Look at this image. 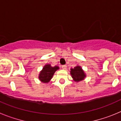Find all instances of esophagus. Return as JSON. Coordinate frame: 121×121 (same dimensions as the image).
I'll return each mask as SVG.
<instances>
[{"label":"esophagus","mask_w":121,"mask_h":121,"mask_svg":"<svg viewBox=\"0 0 121 121\" xmlns=\"http://www.w3.org/2000/svg\"><path fill=\"white\" fill-rule=\"evenodd\" d=\"M62 69H64V70H66V69H67V66L62 65Z\"/></svg>","instance_id":"34e87169"}]
</instances>
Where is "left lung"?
<instances>
[{"mask_svg": "<svg viewBox=\"0 0 121 121\" xmlns=\"http://www.w3.org/2000/svg\"><path fill=\"white\" fill-rule=\"evenodd\" d=\"M70 74L73 79V81L76 82L83 81L86 78V74L85 71L79 65H76L74 68H71Z\"/></svg>", "mask_w": 121, "mask_h": 121, "instance_id": "1", "label": "left lung"}]
</instances>
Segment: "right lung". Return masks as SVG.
I'll use <instances>...</instances> for the list:
<instances>
[{"mask_svg":"<svg viewBox=\"0 0 121 121\" xmlns=\"http://www.w3.org/2000/svg\"><path fill=\"white\" fill-rule=\"evenodd\" d=\"M59 69V67L57 65L54 67L50 64H46L43 66L42 70L40 71L39 74V79L42 83H48L53 78L54 73Z\"/></svg>","mask_w":121,"mask_h":121,"instance_id":"add662e5","label":"right lung"}]
</instances>
